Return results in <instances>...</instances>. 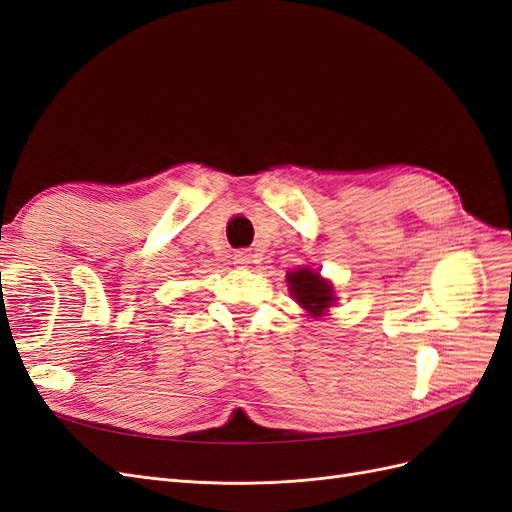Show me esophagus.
<instances>
[{
	"mask_svg": "<svg viewBox=\"0 0 512 512\" xmlns=\"http://www.w3.org/2000/svg\"><path fill=\"white\" fill-rule=\"evenodd\" d=\"M235 265H239V267H245V265H252V260H254V254L252 252H247V250H241V252H237L235 254Z\"/></svg>",
	"mask_w": 512,
	"mask_h": 512,
	"instance_id": "esophagus-1",
	"label": "esophagus"
}]
</instances>
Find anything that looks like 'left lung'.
Returning <instances> with one entry per match:
<instances>
[{
    "label": "left lung",
    "mask_w": 512,
    "mask_h": 512,
    "mask_svg": "<svg viewBox=\"0 0 512 512\" xmlns=\"http://www.w3.org/2000/svg\"><path fill=\"white\" fill-rule=\"evenodd\" d=\"M286 282L294 301L307 309L312 318H320L335 303L333 286L327 280H322L320 273L312 269L301 267L292 271L286 275Z\"/></svg>",
    "instance_id": "left-lung-1"
}]
</instances>
